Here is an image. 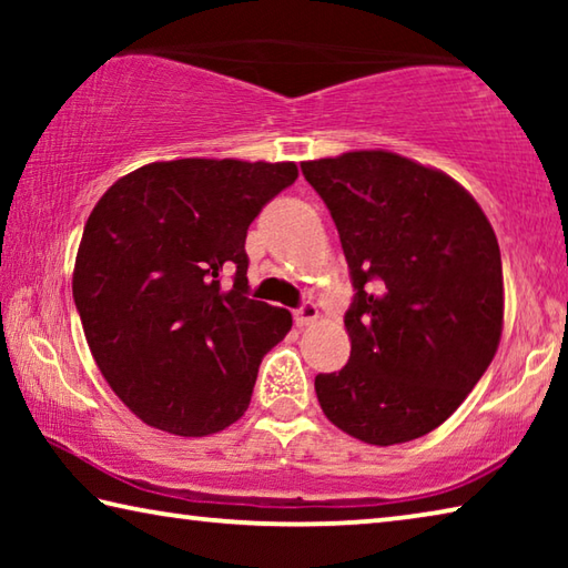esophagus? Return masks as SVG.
I'll return each instance as SVG.
<instances>
[{"label": "esophagus", "instance_id": "obj_1", "mask_svg": "<svg viewBox=\"0 0 568 568\" xmlns=\"http://www.w3.org/2000/svg\"><path fill=\"white\" fill-rule=\"evenodd\" d=\"M318 315H321L318 313V305L311 303V301H305L295 311V325H297V328H307V325H313L315 321H318Z\"/></svg>", "mask_w": 568, "mask_h": 568}]
</instances>
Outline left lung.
I'll use <instances>...</instances> for the list:
<instances>
[{"label": "left lung", "mask_w": 568, "mask_h": 568, "mask_svg": "<svg viewBox=\"0 0 568 568\" xmlns=\"http://www.w3.org/2000/svg\"><path fill=\"white\" fill-rule=\"evenodd\" d=\"M328 205L355 287L351 358L315 376L331 423L371 446L420 438L491 365L504 328L501 250L446 172L386 150L301 162Z\"/></svg>", "instance_id": "8db88e82"}]
</instances>
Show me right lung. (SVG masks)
Listing matches in <instances>:
<instances>
[{"instance_id": "obj_1", "label": "right lung", "mask_w": 568, "mask_h": 568, "mask_svg": "<svg viewBox=\"0 0 568 568\" xmlns=\"http://www.w3.org/2000/svg\"><path fill=\"white\" fill-rule=\"evenodd\" d=\"M295 178V162H150L94 205L74 305L104 381L148 426L200 438L247 410L263 355L293 318L247 297L245 237Z\"/></svg>"}]
</instances>
